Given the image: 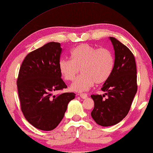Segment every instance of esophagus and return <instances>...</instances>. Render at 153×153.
I'll list each match as a JSON object with an SVG mask.
<instances>
[{
  "label": "esophagus",
  "instance_id": "obj_1",
  "mask_svg": "<svg viewBox=\"0 0 153 153\" xmlns=\"http://www.w3.org/2000/svg\"><path fill=\"white\" fill-rule=\"evenodd\" d=\"M79 96H80V97L82 98H83V99H85V98H86L87 97V94H79Z\"/></svg>",
  "mask_w": 153,
  "mask_h": 153
}]
</instances>
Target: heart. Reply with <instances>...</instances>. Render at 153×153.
<instances>
[{"label": "heart", "mask_w": 153, "mask_h": 153, "mask_svg": "<svg viewBox=\"0 0 153 153\" xmlns=\"http://www.w3.org/2000/svg\"><path fill=\"white\" fill-rule=\"evenodd\" d=\"M114 59L109 49L82 44L73 49L71 60L61 59L59 70L65 80L73 81L80 68L82 74L71 86L75 91H84L90 89L94 83H104L110 77Z\"/></svg>", "instance_id": "heart-1"}]
</instances>
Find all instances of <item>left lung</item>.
<instances>
[{
  "label": "left lung",
  "instance_id": "obj_1",
  "mask_svg": "<svg viewBox=\"0 0 153 153\" xmlns=\"http://www.w3.org/2000/svg\"><path fill=\"white\" fill-rule=\"evenodd\" d=\"M109 39L115 53L112 73L101 88L105 94L91 96L94 101L91 117L96 123L104 127L117 124L126 117L137 91L134 55L117 39Z\"/></svg>",
  "mask_w": 153,
  "mask_h": 153
}]
</instances>
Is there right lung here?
Here are the masks:
<instances>
[{"label":"right lung","mask_w":153,"mask_h":153,"mask_svg":"<svg viewBox=\"0 0 153 153\" xmlns=\"http://www.w3.org/2000/svg\"><path fill=\"white\" fill-rule=\"evenodd\" d=\"M61 53L59 43L49 42L27 54L19 69L16 83L21 111L27 121L41 130L55 129L76 96H52L55 91L67 88L59 70Z\"/></svg>","instance_id":"add662e5"}]
</instances>
